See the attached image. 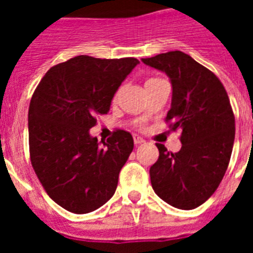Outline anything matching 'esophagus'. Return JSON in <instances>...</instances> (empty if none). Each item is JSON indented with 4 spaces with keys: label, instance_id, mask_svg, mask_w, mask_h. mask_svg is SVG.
Instances as JSON below:
<instances>
[{
    "label": "esophagus",
    "instance_id": "esophagus-1",
    "mask_svg": "<svg viewBox=\"0 0 253 253\" xmlns=\"http://www.w3.org/2000/svg\"><path fill=\"white\" fill-rule=\"evenodd\" d=\"M134 143H135V146L143 144V143H144V139L139 138V136H135V138H134Z\"/></svg>",
    "mask_w": 253,
    "mask_h": 253
}]
</instances>
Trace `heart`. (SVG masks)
Returning <instances> with one entry per match:
<instances>
[{
    "instance_id": "b5f03b06",
    "label": "heart",
    "mask_w": 253,
    "mask_h": 253,
    "mask_svg": "<svg viewBox=\"0 0 253 253\" xmlns=\"http://www.w3.org/2000/svg\"><path fill=\"white\" fill-rule=\"evenodd\" d=\"M139 126H140V125H139Z\"/></svg>"
}]
</instances>
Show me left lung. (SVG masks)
I'll list each match as a JSON object with an SVG mask.
<instances>
[{"mask_svg": "<svg viewBox=\"0 0 253 253\" xmlns=\"http://www.w3.org/2000/svg\"><path fill=\"white\" fill-rule=\"evenodd\" d=\"M163 71L172 83V105L167 123L180 130L182 147L169 152L163 144L150 168L155 193L173 208L192 210L208 201L227 170L235 139V117L227 91L214 75L181 52L142 59Z\"/></svg>", "mask_w": 253, "mask_h": 253, "instance_id": "8db88e82", "label": "left lung"}]
</instances>
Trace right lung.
Wrapping results in <instances>:
<instances>
[{"instance_id":"add662e5","label":"right lung","mask_w":253,"mask_h":253,"mask_svg":"<svg viewBox=\"0 0 253 253\" xmlns=\"http://www.w3.org/2000/svg\"><path fill=\"white\" fill-rule=\"evenodd\" d=\"M138 64L135 57L80 55L52 67L34 91L29 109L31 166L47 194L68 211H94L115 193L134 139L115 130L101 146L89 130L97 115L109 113L115 91Z\"/></svg>"}]
</instances>
